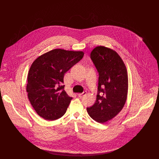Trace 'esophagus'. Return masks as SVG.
<instances>
[{
    "instance_id": "esophagus-1",
    "label": "esophagus",
    "mask_w": 159,
    "mask_h": 159,
    "mask_svg": "<svg viewBox=\"0 0 159 159\" xmlns=\"http://www.w3.org/2000/svg\"><path fill=\"white\" fill-rule=\"evenodd\" d=\"M87 94V93L86 92H83V93H79V94H78V96L79 97V98H82V97H84L85 94Z\"/></svg>"
}]
</instances>
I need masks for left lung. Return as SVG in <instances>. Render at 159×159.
<instances>
[{
	"label": "left lung",
	"instance_id": "obj_1",
	"mask_svg": "<svg viewBox=\"0 0 159 159\" xmlns=\"http://www.w3.org/2000/svg\"><path fill=\"white\" fill-rule=\"evenodd\" d=\"M99 73L96 101L87 107L89 116L103 123L116 116L123 109L128 94L126 68L119 55L104 47H97L90 53Z\"/></svg>",
	"mask_w": 159,
	"mask_h": 159
}]
</instances>
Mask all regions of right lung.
<instances>
[{"mask_svg":"<svg viewBox=\"0 0 159 159\" xmlns=\"http://www.w3.org/2000/svg\"><path fill=\"white\" fill-rule=\"evenodd\" d=\"M84 54L82 52L55 49L41 55L32 63L26 91L39 116L53 121L64 115L72 99L64 90V75Z\"/></svg>","mask_w":159,"mask_h":159,"instance_id":"right-lung-1","label":"right lung"}]
</instances>
